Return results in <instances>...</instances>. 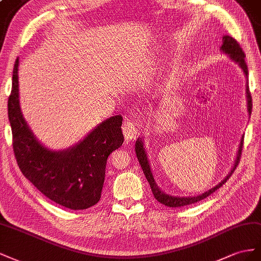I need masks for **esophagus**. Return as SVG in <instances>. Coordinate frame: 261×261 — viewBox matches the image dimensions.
Masks as SVG:
<instances>
[{"instance_id":"esophagus-1","label":"esophagus","mask_w":261,"mask_h":261,"mask_svg":"<svg viewBox=\"0 0 261 261\" xmlns=\"http://www.w3.org/2000/svg\"><path fill=\"white\" fill-rule=\"evenodd\" d=\"M122 132L124 139L126 141H131L137 138L138 135V129H137V123L135 121L128 120L122 124Z\"/></svg>"}]
</instances>
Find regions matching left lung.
<instances>
[{
	"label": "left lung",
	"instance_id": "obj_1",
	"mask_svg": "<svg viewBox=\"0 0 261 261\" xmlns=\"http://www.w3.org/2000/svg\"><path fill=\"white\" fill-rule=\"evenodd\" d=\"M220 51L223 52V54H225L227 56V58L229 59L230 61H233L235 64H237L240 66L241 70L243 71V73L245 74V77L248 79V69H247V65L245 63V55L242 50V48L240 47V44L237 43V41L232 38L230 36L224 35L222 37V46L220 47ZM246 100H247V111L248 114H251V107H252V103H251V96L249 93V86H248V82H246ZM243 141H244V136L241 139V142H240V146H238V150L236 153V158L234 161V164L232 168H230L229 173L223 178V179L218 184L215 185L214 187L210 188L209 190H206L202 193H200L198 196H172L169 195V193H166L164 190H162L158 182L155 181V178L153 176V172L151 169V165H150V161H148L147 158V153L145 150V144H144V140L143 138H138L136 141V153H137V158L138 161L140 163L141 167L143 169V173L146 177V179L151 186V189L152 192L154 195V198L159 201L160 203L166 205V206H170V207H176V206H184V205H188L191 203H195L198 202V201L202 200L204 198H206L207 196H210L211 193H213L215 190H218L221 186H223V184L226 182V180L230 177V175L233 174V172L235 170L236 166L238 162H240V158H241V154H242V147H243Z\"/></svg>",
	"mask_w": 261,
	"mask_h": 261
}]
</instances>
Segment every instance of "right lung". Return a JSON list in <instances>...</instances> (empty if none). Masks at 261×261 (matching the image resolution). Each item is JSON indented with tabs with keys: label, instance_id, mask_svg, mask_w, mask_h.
<instances>
[{
	"label": "right lung",
	"instance_id": "right-lung-1",
	"mask_svg": "<svg viewBox=\"0 0 261 261\" xmlns=\"http://www.w3.org/2000/svg\"><path fill=\"white\" fill-rule=\"evenodd\" d=\"M16 59L9 97L13 147L21 173L54 202L85 210L98 202L108 156L123 143L122 117L113 116L64 150H51L36 138L21 113Z\"/></svg>",
	"mask_w": 261,
	"mask_h": 261
}]
</instances>
